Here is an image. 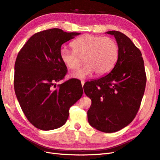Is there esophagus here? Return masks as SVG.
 I'll use <instances>...</instances> for the list:
<instances>
[{
  "instance_id": "1",
  "label": "esophagus",
  "mask_w": 160,
  "mask_h": 160,
  "mask_svg": "<svg viewBox=\"0 0 160 160\" xmlns=\"http://www.w3.org/2000/svg\"><path fill=\"white\" fill-rule=\"evenodd\" d=\"M84 83H85V82L84 80H81V84H82V87H83Z\"/></svg>"
}]
</instances>
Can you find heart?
<instances>
[{
	"mask_svg": "<svg viewBox=\"0 0 160 160\" xmlns=\"http://www.w3.org/2000/svg\"><path fill=\"white\" fill-rule=\"evenodd\" d=\"M73 50L63 47L60 50L61 61L70 69L75 70L82 63L84 58L87 64L72 76L76 78H86L94 72L98 76L109 73L115 65L118 58L119 49L112 38L84 34L71 43Z\"/></svg>",
	"mask_w": 160,
	"mask_h": 160,
	"instance_id": "b5f03b06",
	"label": "heart"
}]
</instances>
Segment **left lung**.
Returning a JSON list of instances; mask_svg holds the SVG:
<instances>
[{"mask_svg": "<svg viewBox=\"0 0 160 160\" xmlns=\"http://www.w3.org/2000/svg\"><path fill=\"white\" fill-rule=\"evenodd\" d=\"M114 36L119 49L115 66L107 75L86 83L84 91L91 99L88 123L103 132H114L128 126L140 108L146 85L144 61L140 50L128 36Z\"/></svg>", "mask_w": 160, "mask_h": 160, "instance_id": "1", "label": "left lung"}]
</instances>
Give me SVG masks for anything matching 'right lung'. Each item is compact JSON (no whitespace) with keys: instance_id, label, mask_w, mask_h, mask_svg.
I'll return each mask as SVG.
<instances>
[{"instance_id":"1","label":"right lung","mask_w":160,"mask_h":160,"mask_svg":"<svg viewBox=\"0 0 160 160\" xmlns=\"http://www.w3.org/2000/svg\"><path fill=\"white\" fill-rule=\"evenodd\" d=\"M52 28L34 34L19 52L15 63L14 88L23 112L32 125L42 130L64 125L69 109L83 89L75 79L59 84L67 72L60 57L61 45L80 35Z\"/></svg>"}]
</instances>
